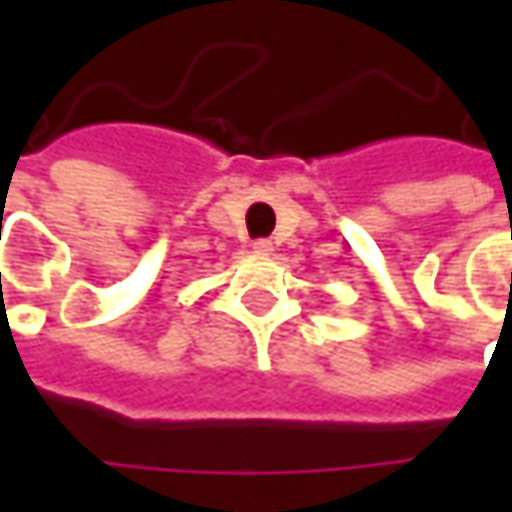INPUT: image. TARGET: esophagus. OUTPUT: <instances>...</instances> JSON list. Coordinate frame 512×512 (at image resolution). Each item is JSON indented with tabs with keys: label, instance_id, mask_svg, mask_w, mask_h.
Masks as SVG:
<instances>
[{
	"label": "esophagus",
	"instance_id": "esophagus-1",
	"mask_svg": "<svg viewBox=\"0 0 512 512\" xmlns=\"http://www.w3.org/2000/svg\"><path fill=\"white\" fill-rule=\"evenodd\" d=\"M253 250H256V253H262V256H267V253L273 250V242H270V239H259V242H253Z\"/></svg>",
	"mask_w": 512,
	"mask_h": 512
}]
</instances>
